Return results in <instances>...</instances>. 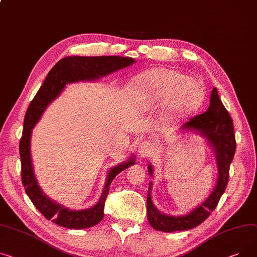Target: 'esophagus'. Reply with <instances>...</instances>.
Here are the masks:
<instances>
[{
	"label": "esophagus",
	"instance_id": "1",
	"mask_svg": "<svg viewBox=\"0 0 257 257\" xmlns=\"http://www.w3.org/2000/svg\"><path fill=\"white\" fill-rule=\"evenodd\" d=\"M152 151H153V146L150 144V143H148V142H144V143H142L140 146H139V156H140V158H146V157H148L150 154L152 153Z\"/></svg>",
	"mask_w": 257,
	"mask_h": 257
}]
</instances>
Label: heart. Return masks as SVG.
Instances as JSON below:
<instances>
[{
  "mask_svg": "<svg viewBox=\"0 0 257 257\" xmlns=\"http://www.w3.org/2000/svg\"><path fill=\"white\" fill-rule=\"evenodd\" d=\"M133 102L143 112L163 108L162 121L174 124L197 112L203 104V85L186 74L156 67L135 76L130 84Z\"/></svg>",
  "mask_w": 257,
  "mask_h": 257,
  "instance_id": "obj_1",
  "label": "heart"
}]
</instances>
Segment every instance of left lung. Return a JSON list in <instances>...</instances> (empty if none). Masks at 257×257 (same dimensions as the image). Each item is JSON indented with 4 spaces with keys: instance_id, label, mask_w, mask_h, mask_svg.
Segmentation results:
<instances>
[{
    "instance_id": "8db88e82",
    "label": "left lung",
    "mask_w": 257,
    "mask_h": 257,
    "mask_svg": "<svg viewBox=\"0 0 257 257\" xmlns=\"http://www.w3.org/2000/svg\"><path fill=\"white\" fill-rule=\"evenodd\" d=\"M178 133H192L199 135L201 139L206 141L207 145L214 152L218 175L216 185L210 195L189 213L180 216L162 213L155 207L152 200L153 183L151 182L149 184L147 197L148 220L153 228L164 232L194 228L210 216L211 212L217 207L220 197L225 191L229 177V166L235 153L232 119L224 105L222 104L216 88L212 90L210 106L207 111L185 123L179 129ZM148 170L150 177L153 178L154 167L151 162H149Z\"/></svg>"
}]
</instances>
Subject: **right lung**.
Masks as SVG:
<instances>
[{
	"instance_id": "obj_1",
	"label": "right lung",
	"mask_w": 257,
	"mask_h": 257,
	"mask_svg": "<svg viewBox=\"0 0 257 257\" xmlns=\"http://www.w3.org/2000/svg\"><path fill=\"white\" fill-rule=\"evenodd\" d=\"M135 63L132 58L107 57H67L60 60L51 69L36 96L34 97L25 115L23 138L20 144L22 160V181L26 193L34 206L54 223L71 229L92 227L103 219L105 199L113 179L124 169L134 165L135 156L132 155L124 162L111 167L106 175L103 190L98 201L91 208L71 210L46 195L40 187L35 175L31 155V139L34 127L39 122L47 106L57 99L68 83L79 81H97Z\"/></svg>"
}]
</instances>
